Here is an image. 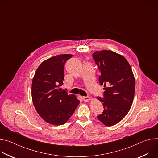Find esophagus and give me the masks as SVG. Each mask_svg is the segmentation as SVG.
<instances>
[{"instance_id":"esophagus-1","label":"esophagus","mask_w":158,"mask_h":158,"mask_svg":"<svg viewBox=\"0 0 158 158\" xmlns=\"http://www.w3.org/2000/svg\"><path fill=\"white\" fill-rule=\"evenodd\" d=\"M82 99H83L85 102H87V101H89L90 99H91V98H90V97H89V96H84V97L82 98Z\"/></svg>"}]
</instances>
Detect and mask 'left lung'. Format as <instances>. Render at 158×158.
<instances>
[{
	"label": "left lung",
	"mask_w": 158,
	"mask_h": 158,
	"mask_svg": "<svg viewBox=\"0 0 158 158\" xmlns=\"http://www.w3.org/2000/svg\"><path fill=\"white\" fill-rule=\"evenodd\" d=\"M93 59L101 74L99 82L104 84V99L98 97L104 107L98 119L105 126H113L128 113L135 92V78L130 64L122 55L109 50L96 51ZM107 86H106V85Z\"/></svg>",
	"instance_id": "1"
}]
</instances>
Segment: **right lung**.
<instances>
[{"mask_svg": "<svg viewBox=\"0 0 158 158\" xmlns=\"http://www.w3.org/2000/svg\"><path fill=\"white\" fill-rule=\"evenodd\" d=\"M72 54H61L43 61L37 69L32 82L34 107L43 120L52 125H62L68 120L79 101L67 94L60 87L63 84L64 64Z\"/></svg>", "mask_w": 158, "mask_h": 158, "instance_id": "add662e5", "label": "right lung"}]
</instances>
